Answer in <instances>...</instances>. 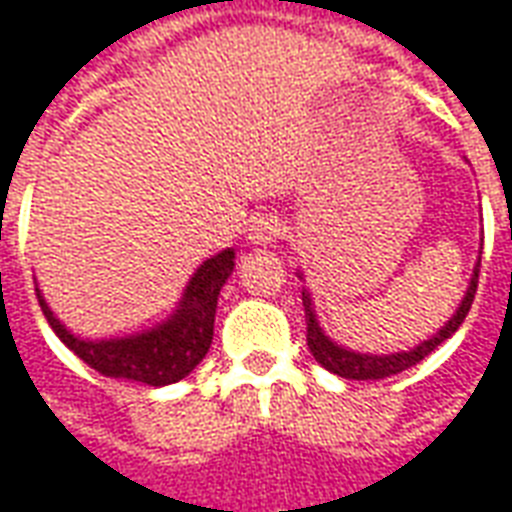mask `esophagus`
I'll return each instance as SVG.
<instances>
[{"instance_id": "34e87169", "label": "esophagus", "mask_w": 512, "mask_h": 512, "mask_svg": "<svg viewBox=\"0 0 512 512\" xmlns=\"http://www.w3.org/2000/svg\"><path fill=\"white\" fill-rule=\"evenodd\" d=\"M284 234V226L275 217H259L253 228H250V242L253 245H270L275 239Z\"/></svg>"}]
</instances>
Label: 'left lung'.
I'll return each instance as SVG.
<instances>
[{
	"label": "left lung",
	"instance_id": "8db88e82",
	"mask_svg": "<svg viewBox=\"0 0 512 512\" xmlns=\"http://www.w3.org/2000/svg\"><path fill=\"white\" fill-rule=\"evenodd\" d=\"M477 281H480V264L474 267V275H471V284L466 289V297H463V303L460 308L452 314V320L441 328V331L433 336V339H427L419 347H413L408 353H394V355H361L353 353V350H344L339 344H333L325 333L320 331V325L314 320V308H311V297L303 292V306H306V342L311 355L317 358V364H322L328 372L333 375H339V378L347 380H380V378H389V375H400L405 369H411L422 361L424 355H430L436 350L438 344L447 342L452 333L458 331L460 322L466 320V314H469L471 300L477 295Z\"/></svg>",
	"mask_w": 512,
	"mask_h": 512
}]
</instances>
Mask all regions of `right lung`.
Segmentation results:
<instances>
[{"mask_svg": "<svg viewBox=\"0 0 512 512\" xmlns=\"http://www.w3.org/2000/svg\"><path fill=\"white\" fill-rule=\"evenodd\" d=\"M231 270H234V250L228 248L198 267V273L192 275L190 286L184 292L179 311L165 325L140 336L110 339V342L76 339L74 333L65 331L57 322L41 295L38 300H41L43 317L60 336V342L68 350H74L96 372L107 378H129L137 383H148V386H168V383L187 378L209 353V344L215 336L217 295Z\"/></svg>", "mask_w": 512, "mask_h": 512, "instance_id": "1", "label": "right lung"}]
</instances>
